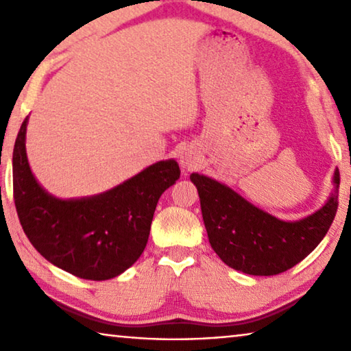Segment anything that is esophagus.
Returning a JSON list of instances; mask_svg holds the SVG:
<instances>
[{"label":"esophagus","instance_id":"34e87169","mask_svg":"<svg viewBox=\"0 0 351 351\" xmlns=\"http://www.w3.org/2000/svg\"><path fill=\"white\" fill-rule=\"evenodd\" d=\"M198 162V153L192 147H186L180 154V164L184 169H192Z\"/></svg>","mask_w":351,"mask_h":351}]
</instances>
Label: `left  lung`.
I'll use <instances>...</instances> for the list:
<instances>
[{
    "label": "left lung",
    "instance_id": "8db88e82",
    "mask_svg": "<svg viewBox=\"0 0 351 351\" xmlns=\"http://www.w3.org/2000/svg\"><path fill=\"white\" fill-rule=\"evenodd\" d=\"M190 181L198 190L212 249L226 265L249 276H276L293 268L324 240L337 210V169L325 204L295 221L271 215L206 175L192 173Z\"/></svg>",
    "mask_w": 351,
    "mask_h": 351
}]
</instances>
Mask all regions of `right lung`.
I'll list each match as a JSON object with an SVG mask.
<instances>
[{
  "label": "right lung",
  "instance_id": "obj_1",
  "mask_svg": "<svg viewBox=\"0 0 351 351\" xmlns=\"http://www.w3.org/2000/svg\"><path fill=\"white\" fill-rule=\"evenodd\" d=\"M21 123L12 158L14 199L32 246L57 268L86 280H108L144 252L158 199L180 178L175 159L148 165L106 192L57 198L34 176Z\"/></svg>",
  "mask_w": 351,
  "mask_h": 351
}]
</instances>
